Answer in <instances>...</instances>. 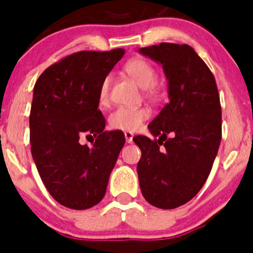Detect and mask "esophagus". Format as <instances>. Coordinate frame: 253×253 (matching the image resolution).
<instances>
[{
  "label": "esophagus",
  "instance_id": "34e87169",
  "mask_svg": "<svg viewBox=\"0 0 253 253\" xmlns=\"http://www.w3.org/2000/svg\"><path fill=\"white\" fill-rule=\"evenodd\" d=\"M125 138H126L127 143H132L133 142V133L132 132H125Z\"/></svg>",
  "mask_w": 253,
  "mask_h": 253
}]
</instances>
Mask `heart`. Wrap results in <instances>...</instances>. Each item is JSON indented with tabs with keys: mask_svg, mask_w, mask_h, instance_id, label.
<instances>
[{
	"mask_svg": "<svg viewBox=\"0 0 253 253\" xmlns=\"http://www.w3.org/2000/svg\"><path fill=\"white\" fill-rule=\"evenodd\" d=\"M124 71L141 88L144 94L152 99H158L160 95L158 86V71L149 61L144 58L136 57L127 61L124 66ZM110 76H106L101 81L98 91V99L100 105H106L109 103V93H110ZM150 111L145 106L128 108L120 106L115 109L109 116V124L112 128L121 131H136L142 126L143 122L149 117Z\"/></svg>",
	"mask_w": 253,
	"mask_h": 253,
	"instance_id": "b5f03b06",
	"label": "heart"
}]
</instances>
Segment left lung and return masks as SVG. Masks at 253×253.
<instances>
[{"label":"left lung","instance_id":"8db88e82","mask_svg":"<svg viewBox=\"0 0 253 253\" xmlns=\"http://www.w3.org/2000/svg\"><path fill=\"white\" fill-rule=\"evenodd\" d=\"M139 52L162 63L170 99L148 126L155 138H133L142 152L139 186L148 203L174 209L192 200L211 174L221 141L218 86L190 45L162 42Z\"/></svg>","mask_w":253,"mask_h":253}]
</instances>
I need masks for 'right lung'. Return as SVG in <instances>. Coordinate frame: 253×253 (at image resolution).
<instances>
[{
    "label": "right lung",
    "mask_w": 253,
    "mask_h": 253,
    "mask_svg": "<svg viewBox=\"0 0 253 253\" xmlns=\"http://www.w3.org/2000/svg\"><path fill=\"white\" fill-rule=\"evenodd\" d=\"M124 55V48L79 51L47 67L34 85L33 159L48 193L67 208L83 211L103 200L125 144L122 132L104 131L98 109L101 81ZM82 136H94L93 147L81 145Z\"/></svg>",
    "instance_id": "right-lung-1"
}]
</instances>
